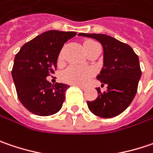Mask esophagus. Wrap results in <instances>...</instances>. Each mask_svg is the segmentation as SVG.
<instances>
[{"label":"esophagus","instance_id":"1","mask_svg":"<svg viewBox=\"0 0 153 153\" xmlns=\"http://www.w3.org/2000/svg\"><path fill=\"white\" fill-rule=\"evenodd\" d=\"M75 86H77L78 88H80L81 89H82V90H85V89H86V88H85V87H83V86H81V85H75Z\"/></svg>","mask_w":153,"mask_h":153}]
</instances>
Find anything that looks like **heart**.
Returning a JSON list of instances; mask_svg holds the SVG:
<instances>
[{
	"instance_id": "heart-1",
	"label": "heart",
	"mask_w": 153,
	"mask_h": 153,
	"mask_svg": "<svg viewBox=\"0 0 153 153\" xmlns=\"http://www.w3.org/2000/svg\"><path fill=\"white\" fill-rule=\"evenodd\" d=\"M100 45L95 40L88 39L83 43V48L85 51H87L92 47ZM92 75L91 70L88 68H81L76 65H70L66 68L63 72L61 73V79L68 83L74 85H82L85 84Z\"/></svg>"
}]
</instances>
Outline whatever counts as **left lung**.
<instances>
[{
	"instance_id": "8db88e82",
	"label": "left lung",
	"mask_w": 153,
	"mask_h": 153,
	"mask_svg": "<svg viewBox=\"0 0 153 153\" xmlns=\"http://www.w3.org/2000/svg\"><path fill=\"white\" fill-rule=\"evenodd\" d=\"M96 39L102 44L104 51V65L96 78L108 90L101 92L96 88L98 97L87 102L88 109L102 118H112L125 111L137 93L141 76L139 57L127 44L101 33H79Z\"/></svg>"
}]
</instances>
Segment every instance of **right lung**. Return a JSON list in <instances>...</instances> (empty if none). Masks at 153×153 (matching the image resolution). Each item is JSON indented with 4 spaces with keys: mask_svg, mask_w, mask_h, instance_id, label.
Listing matches in <instances>:
<instances>
[{
    "mask_svg": "<svg viewBox=\"0 0 153 153\" xmlns=\"http://www.w3.org/2000/svg\"><path fill=\"white\" fill-rule=\"evenodd\" d=\"M76 35V32L47 31L26 43L16 54L12 76L19 102L31 113L48 116L61 109L70 86L51 84L46 77L55 73L65 43Z\"/></svg>",
    "mask_w": 153,
    "mask_h": 153,
    "instance_id": "add662e5",
    "label": "right lung"
}]
</instances>
